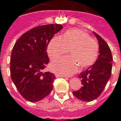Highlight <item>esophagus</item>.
I'll use <instances>...</instances> for the list:
<instances>
[{"label": "esophagus", "instance_id": "obj_1", "mask_svg": "<svg viewBox=\"0 0 121 121\" xmlns=\"http://www.w3.org/2000/svg\"><path fill=\"white\" fill-rule=\"evenodd\" d=\"M55 76L56 78H59V77H65V76H63V75H61V74H55Z\"/></svg>", "mask_w": 121, "mask_h": 121}]
</instances>
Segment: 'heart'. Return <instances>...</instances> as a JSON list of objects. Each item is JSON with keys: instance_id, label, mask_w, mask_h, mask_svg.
Segmentation results:
<instances>
[{"instance_id": "obj_1", "label": "heart", "mask_w": 121, "mask_h": 121, "mask_svg": "<svg viewBox=\"0 0 121 121\" xmlns=\"http://www.w3.org/2000/svg\"><path fill=\"white\" fill-rule=\"evenodd\" d=\"M65 56L51 63L53 71L62 75H69L77 70L78 65L85 69L92 65L98 57L99 46L86 32L78 29L66 31L61 37H54L48 43L47 52L52 60L68 52Z\"/></svg>"}]
</instances>
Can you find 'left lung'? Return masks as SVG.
I'll list each match as a JSON object with an SVG mask.
<instances>
[{
	"mask_svg": "<svg viewBox=\"0 0 121 121\" xmlns=\"http://www.w3.org/2000/svg\"><path fill=\"white\" fill-rule=\"evenodd\" d=\"M94 35L99 41V55L93 65L78 75L82 87L73 93L76 98L84 102H91L97 99L104 91L110 78L112 69L111 50L107 43L96 33Z\"/></svg>",
	"mask_w": 121,
	"mask_h": 121,
	"instance_id": "obj_1",
	"label": "left lung"
}]
</instances>
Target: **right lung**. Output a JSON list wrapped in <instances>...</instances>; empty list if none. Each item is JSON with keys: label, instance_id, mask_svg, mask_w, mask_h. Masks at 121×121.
Masks as SVG:
<instances>
[{"label": "right lung", "instance_id": "1", "mask_svg": "<svg viewBox=\"0 0 121 121\" xmlns=\"http://www.w3.org/2000/svg\"><path fill=\"white\" fill-rule=\"evenodd\" d=\"M62 28L60 24L37 26L15 43L10 58L11 78L19 93L28 101H39L52 90L55 75L43 70L49 62L48 45Z\"/></svg>", "mask_w": 121, "mask_h": 121}]
</instances>
